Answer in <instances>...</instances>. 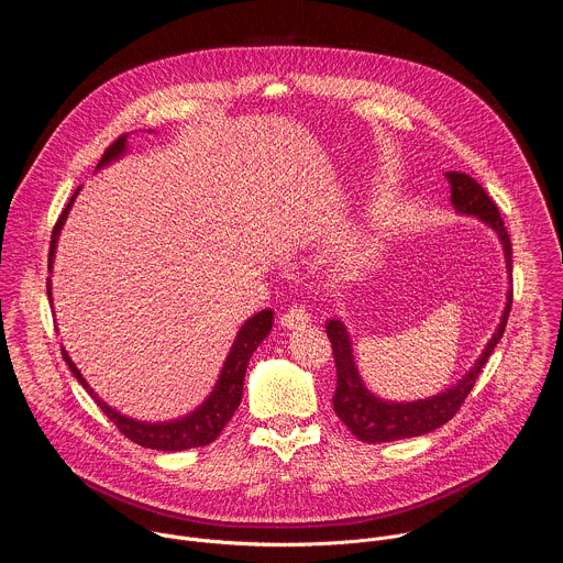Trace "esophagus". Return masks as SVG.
I'll use <instances>...</instances> for the list:
<instances>
[{"mask_svg": "<svg viewBox=\"0 0 563 563\" xmlns=\"http://www.w3.org/2000/svg\"><path fill=\"white\" fill-rule=\"evenodd\" d=\"M309 320H311V316L307 313V309L294 305L291 309H287V311L280 316V325H283L285 330H296V328H305V325L309 323Z\"/></svg>", "mask_w": 563, "mask_h": 563, "instance_id": "1", "label": "esophagus"}]
</instances>
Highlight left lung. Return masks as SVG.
<instances>
[{
    "instance_id": "obj_1",
    "label": "left lung",
    "mask_w": 563,
    "mask_h": 563,
    "mask_svg": "<svg viewBox=\"0 0 563 563\" xmlns=\"http://www.w3.org/2000/svg\"><path fill=\"white\" fill-rule=\"evenodd\" d=\"M445 178L450 183V202L454 211L461 216H472L484 224H488L499 238V243L504 247L508 285H510L506 291V307L495 334L486 343L484 352L478 354L474 365L454 385L441 389L439 394L415 398V400H387L369 391L356 367L352 339L345 323L341 318H330L325 328L332 341V352L336 363V391L332 398L334 412L350 428V432L365 443H385V441L421 437L448 423L461 408L470 389L474 387L488 356L495 352L497 343L501 341L508 323V313L512 307V245H510L508 231L504 227V220L499 216V209L490 200V196L484 191V187L467 174L448 172Z\"/></svg>"
}]
</instances>
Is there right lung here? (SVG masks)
I'll use <instances>...</instances> for the list:
<instances>
[{
	"label": "right lung",
	"mask_w": 563,
	"mask_h": 563,
	"mask_svg": "<svg viewBox=\"0 0 563 563\" xmlns=\"http://www.w3.org/2000/svg\"><path fill=\"white\" fill-rule=\"evenodd\" d=\"M129 135L118 137L107 153L102 155L98 169L109 167L115 159L124 157L129 151L126 144ZM82 191V187H77L75 194L70 196L66 209L62 211L59 220L55 222L53 235H51V252H48V274H53V261H55V250H57V240L62 233V227L68 218V211L77 198V194ZM51 276L46 280V291H48V302L53 305V291H51ZM274 325V311L272 309H263L258 313H254L252 318H247L243 328L238 330L233 345L222 363L220 376L213 385V389L209 391V396L202 400V404L178 419L172 421H137L131 419L126 415H122L120 410L111 408L107 400H102L98 396V391L89 385V380L82 376L75 367V363L70 361L68 352L62 347V356L66 361V365L70 367L73 376L82 383V387L91 394V398L100 406V410L115 423V428L129 437L133 443L142 445V448H151V450H163V452H180V450H189V448H200V445H209L211 441L218 439V434L222 432V428L229 423V419L233 417V412L238 410L240 400H243V383H245V374H247V365L252 354L256 352V347L269 336Z\"/></svg>",
	"instance_id": "right-lung-1"
}]
</instances>
